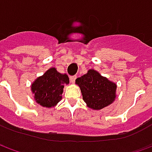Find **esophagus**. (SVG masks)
<instances>
[{
  "instance_id": "1",
  "label": "esophagus",
  "mask_w": 152,
  "mask_h": 152,
  "mask_svg": "<svg viewBox=\"0 0 152 152\" xmlns=\"http://www.w3.org/2000/svg\"><path fill=\"white\" fill-rule=\"evenodd\" d=\"M76 79V76H70V80H71V82L72 83H75Z\"/></svg>"
}]
</instances>
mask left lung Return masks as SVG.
I'll return each instance as SVG.
<instances>
[{
    "label": "left lung",
    "mask_w": 152,
    "mask_h": 152,
    "mask_svg": "<svg viewBox=\"0 0 152 152\" xmlns=\"http://www.w3.org/2000/svg\"><path fill=\"white\" fill-rule=\"evenodd\" d=\"M82 94L83 100L89 108L101 110L112 104L115 99L116 85L100 73L90 69L76 80Z\"/></svg>",
    "instance_id": "obj_1"
}]
</instances>
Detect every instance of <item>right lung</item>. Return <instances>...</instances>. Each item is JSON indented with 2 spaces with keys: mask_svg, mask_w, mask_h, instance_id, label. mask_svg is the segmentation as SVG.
Wrapping results in <instances>:
<instances>
[{
  "mask_svg": "<svg viewBox=\"0 0 152 152\" xmlns=\"http://www.w3.org/2000/svg\"><path fill=\"white\" fill-rule=\"evenodd\" d=\"M69 84L66 74H61L54 67L46 71L31 84L34 99L44 107H53L62 99L65 85Z\"/></svg>",
  "mask_w": 152,
  "mask_h": 152,
  "instance_id": "obj_1",
  "label": "right lung"
}]
</instances>
